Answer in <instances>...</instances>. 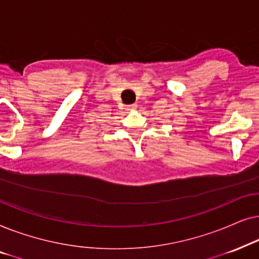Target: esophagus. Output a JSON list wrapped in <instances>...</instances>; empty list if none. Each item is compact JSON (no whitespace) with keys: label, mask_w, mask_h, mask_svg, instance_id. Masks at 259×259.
I'll return each instance as SVG.
<instances>
[{"label":"esophagus","mask_w":259,"mask_h":259,"mask_svg":"<svg viewBox=\"0 0 259 259\" xmlns=\"http://www.w3.org/2000/svg\"><path fill=\"white\" fill-rule=\"evenodd\" d=\"M137 105L136 104H130V105H126V110H134L136 109Z\"/></svg>","instance_id":"34e87169"}]
</instances>
